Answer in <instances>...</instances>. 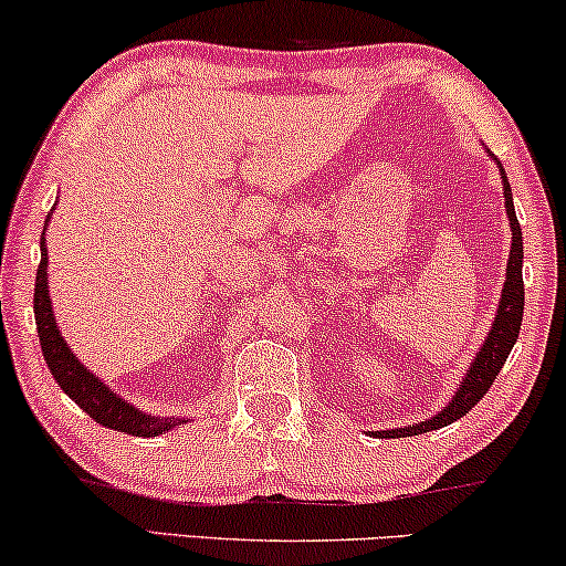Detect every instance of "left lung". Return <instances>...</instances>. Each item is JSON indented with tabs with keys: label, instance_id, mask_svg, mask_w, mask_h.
<instances>
[{
	"label": "left lung",
	"instance_id": "8db88e82",
	"mask_svg": "<svg viewBox=\"0 0 566 566\" xmlns=\"http://www.w3.org/2000/svg\"><path fill=\"white\" fill-rule=\"evenodd\" d=\"M490 157L497 161L494 154ZM500 175H502V196H505V211H507V221L510 229H513V244H510V258H507V268H505V289H502V298L497 306V314H494L492 329L486 335L484 345L479 347L474 363H471L467 376L461 378L459 389H455L453 399L440 409L436 417L424 422H415L407 424V428H394V430H378V438H409V436H422V432L446 428L455 420H461L463 415L469 412L471 407L476 405L479 399L490 391V386L494 384V378L505 366L510 350H513L517 332H521V322H523V298H525V289H523V231L521 223H517L515 216V206H513V190H510L507 175L502 165L497 161Z\"/></svg>",
	"mask_w": 566,
	"mask_h": 566
}]
</instances>
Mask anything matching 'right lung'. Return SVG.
<instances>
[{
  "label": "right lung",
  "mask_w": 566,
  "mask_h": 566,
  "mask_svg": "<svg viewBox=\"0 0 566 566\" xmlns=\"http://www.w3.org/2000/svg\"><path fill=\"white\" fill-rule=\"evenodd\" d=\"M33 312L45 366H49L51 376L56 378V384L64 389L66 397L76 401L92 420L105 424V428L126 432V436L136 438H157L161 432L172 430L177 424L185 422L177 420V417H154L142 412V409L130 405V401L120 399L113 389H107V386L72 353V347H69L66 339L61 337L56 316H53L51 308L49 250H45V237L41 239V265H38L35 275Z\"/></svg>",
  "instance_id": "right-lung-1"
}]
</instances>
